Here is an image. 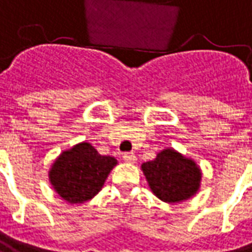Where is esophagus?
<instances>
[{"instance_id":"34e87169","label":"esophagus","mask_w":252,"mask_h":252,"mask_svg":"<svg viewBox=\"0 0 252 252\" xmlns=\"http://www.w3.org/2000/svg\"><path fill=\"white\" fill-rule=\"evenodd\" d=\"M123 160L127 163H134L137 160V158L133 152H125L123 154Z\"/></svg>"}]
</instances>
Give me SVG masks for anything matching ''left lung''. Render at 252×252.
Returning a JSON list of instances; mask_svg holds the SVG:
<instances>
[{"label":"left lung","mask_w":252,"mask_h":252,"mask_svg":"<svg viewBox=\"0 0 252 252\" xmlns=\"http://www.w3.org/2000/svg\"><path fill=\"white\" fill-rule=\"evenodd\" d=\"M151 190L166 203H180L196 195L200 188L202 171L195 160L174 149L166 148L154 160L141 164Z\"/></svg>","instance_id":"obj_1"}]
</instances>
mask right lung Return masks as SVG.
Returning a JSON list of instances; mask_svg holds the SVG:
<instances>
[{"label":"right lung","mask_w":252,"mask_h":252,"mask_svg":"<svg viewBox=\"0 0 252 252\" xmlns=\"http://www.w3.org/2000/svg\"><path fill=\"white\" fill-rule=\"evenodd\" d=\"M114 156L100 155L89 143L63 151L49 170V181L56 193L71 204L83 203L101 190L116 166Z\"/></svg>","instance_id":"right-lung-1"}]
</instances>
